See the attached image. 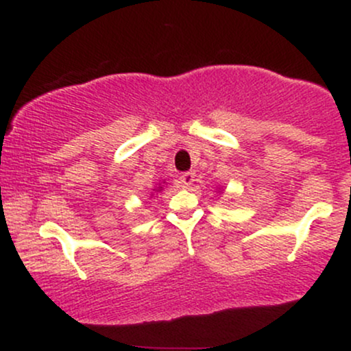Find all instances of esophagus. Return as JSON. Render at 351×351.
I'll list each match as a JSON object with an SVG mask.
<instances>
[{"mask_svg":"<svg viewBox=\"0 0 351 351\" xmlns=\"http://www.w3.org/2000/svg\"><path fill=\"white\" fill-rule=\"evenodd\" d=\"M195 183V173L189 171L180 176V184L181 188H191V184Z\"/></svg>","mask_w":351,"mask_h":351,"instance_id":"esophagus-1","label":"esophagus"}]
</instances>
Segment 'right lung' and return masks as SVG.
<instances>
[{
  "mask_svg": "<svg viewBox=\"0 0 351 351\" xmlns=\"http://www.w3.org/2000/svg\"><path fill=\"white\" fill-rule=\"evenodd\" d=\"M160 189H162V186H160Z\"/></svg>",
  "mask_w": 351,
  "mask_h": 351,
  "instance_id": "obj_1",
  "label": "right lung"
}]
</instances>
